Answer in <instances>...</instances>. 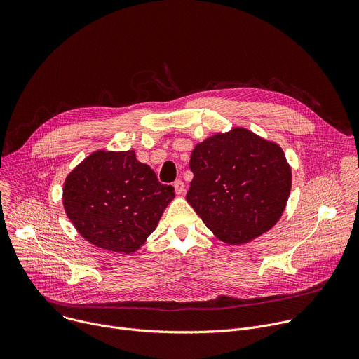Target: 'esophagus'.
I'll return each instance as SVG.
<instances>
[{
	"label": "esophagus",
	"instance_id": "esophagus-1",
	"mask_svg": "<svg viewBox=\"0 0 359 359\" xmlns=\"http://www.w3.org/2000/svg\"><path fill=\"white\" fill-rule=\"evenodd\" d=\"M173 187H175V191L176 194H183L186 191V187H184V183L182 180H176L173 183Z\"/></svg>",
	"mask_w": 359,
	"mask_h": 359
}]
</instances>
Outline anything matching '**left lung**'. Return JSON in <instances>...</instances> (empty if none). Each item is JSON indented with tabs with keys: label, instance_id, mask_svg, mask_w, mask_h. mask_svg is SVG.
<instances>
[{
	"label": "left lung",
	"instance_id": "left-lung-1",
	"mask_svg": "<svg viewBox=\"0 0 359 359\" xmlns=\"http://www.w3.org/2000/svg\"><path fill=\"white\" fill-rule=\"evenodd\" d=\"M186 200L216 237L244 244L281 217L291 190V168L283 149L234 128L196 144Z\"/></svg>",
	"mask_w": 359,
	"mask_h": 359
}]
</instances>
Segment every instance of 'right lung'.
I'll return each mask as SVG.
<instances>
[{
	"label": "right lung",
	"instance_id": "right-lung-1",
	"mask_svg": "<svg viewBox=\"0 0 359 359\" xmlns=\"http://www.w3.org/2000/svg\"><path fill=\"white\" fill-rule=\"evenodd\" d=\"M175 189L162 184L135 150H97L65 179L64 208L78 233L96 247L135 252L156 229Z\"/></svg>",
	"mask_w": 359,
	"mask_h": 359
}]
</instances>
